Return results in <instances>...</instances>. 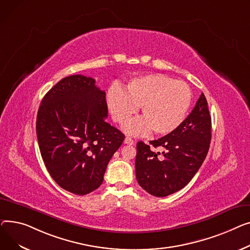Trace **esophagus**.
<instances>
[{
    "instance_id": "1",
    "label": "esophagus",
    "mask_w": 250,
    "mask_h": 250,
    "mask_svg": "<svg viewBox=\"0 0 250 250\" xmlns=\"http://www.w3.org/2000/svg\"><path fill=\"white\" fill-rule=\"evenodd\" d=\"M124 143L125 144H129V145H132V144H134V141H133V139H132L131 137H125V139H124Z\"/></svg>"
}]
</instances>
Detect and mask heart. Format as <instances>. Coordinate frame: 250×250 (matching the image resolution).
Segmentation results:
<instances>
[{
	"label": "heart",
	"mask_w": 250,
	"mask_h": 250,
	"mask_svg": "<svg viewBox=\"0 0 250 250\" xmlns=\"http://www.w3.org/2000/svg\"><path fill=\"white\" fill-rule=\"evenodd\" d=\"M192 93L182 81L163 75H148L131 80L122 92L113 87L107 101L113 119L127 123L140 108L142 119L128 125L131 134H144L152 129L157 135H167L177 129L188 111Z\"/></svg>",
	"instance_id": "1"
}]
</instances>
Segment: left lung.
Listing matches in <instances>:
<instances>
[{"label": "left lung", "mask_w": 250, "mask_h": 250, "mask_svg": "<svg viewBox=\"0 0 250 250\" xmlns=\"http://www.w3.org/2000/svg\"><path fill=\"white\" fill-rule=\"evenodd\" d=\"M211 116L202 93L193 111L171 133L137 143L136 179L155 197H167L186 187L207 156L211 142ZM153 148H161L155 153Z\"/></svg>", "instance_id": "8db88e82"}]
</instances>
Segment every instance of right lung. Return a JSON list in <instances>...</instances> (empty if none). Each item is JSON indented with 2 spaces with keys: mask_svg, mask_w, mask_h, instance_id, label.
Here are the masks:
<instances>
[{
  "mask_svg": "<svg viewBox=\"0 0 250 250\" xmlns=\"http://www.w3.org/2000/svg\"><path fill=\"white\" fill-rule=\"evenodd\" d=\"M107 117L106 93L93 78L66 77L42 99L36 119L40 153L51 178L65 190L83 196L102 185L125 138Z\"/></svg>",
  "mask_w": 250,
  "mask_h": 250,
  "instance_id": "1",
  "label": "right lung"
}]
</instances>
